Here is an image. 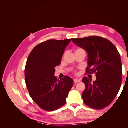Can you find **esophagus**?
Instances as JSON below:
<instances>
[{"mask_svg":"<svg viewBox=\"0 0 128 128\" xmlns=\"http://www.w3.org/2000/svg\"><path fill=\"white\" fill-rule=\"evenodd\" d=\"M80 80H78L77 78H75L74 80V83H78L80 82Z\"/></svg>","mask_w":128,"mask_h":128,"instance_id":"34e87169","label":"esophagus"}]
</instances>
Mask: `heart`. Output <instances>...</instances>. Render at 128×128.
<instances>
[{"instance_id":"heart-1","label":"heart","mask_w":128,"mask_h":128,"mask_svg":"<svg viewBox=\"0 0 128 128\" xmlns=\"http://www.w3.org/2000/svg\"><path fill=\"white\" fill-rule=\"evenodd\" d=\"M82 50H83L82 48H77L76 50V51H82Z\"/></svg>"}]
</instances>
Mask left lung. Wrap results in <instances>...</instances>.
I'll return each mask as SVG.
<instances>
[{
  "mask_svg": "<svg viewBox=\"0 0 128 128\" xmlns=\"http://www.w3.org/2000/svg\"><path fill=\"white\" fill-rule=\"evenodd\" d=\"M72 40L88 53L87 74H96V79L84 77L86 89L82 94L85 104L96 110L106 107L113 101L121 88L122 62L115 45L106 38L93 36Z\"/></svg>",
  "mask_w": 128,
  "mask_h": 128,
  "instance_id": "8db88e82",
  "label": "left lung"
}]
</instances>
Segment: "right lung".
Here are the masks:
<instances>
[{"instance_id": "obj_1", "label": "right lung", "mask_w": 128, "mask_h": 128, "mask_svg": "<svg viewBox=\"0 0 128 128\" xmlns=\"http://www.w3.org/2000/svg\"><path fill=\"white\" fill-rule=\"evenodd\" d=\"M71 40H50L37 45L31 52L25 67V82L31 98L42 109L51 112L66 104L73 86L69 76L57 80L55 67L61 64Z\"/></svg>"}]
</instances>
